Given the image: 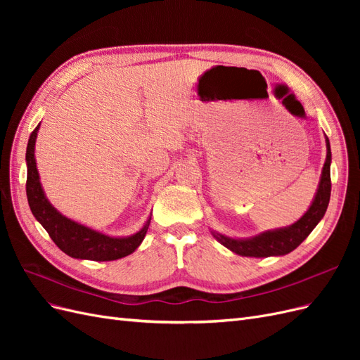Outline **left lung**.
<instances>
[{"label":"left lung","instance_id":"8db88e82","mask_svg":"<svg viewBox=\"0 0 360 360\" xmlns=\"http://www.w3.org/2000/svg\"><path fill=\"white\" fill-rule=\"evenodd\" d=\"M326 148H328V155H326V162L321 171V177L319 183V189L312 200V204L297 222H294L290 226L278 228V230L264 231L258 236L250 238H233L212 231L213 237L221 245L233 250L234 254L242 257H255V258H264V257H279L290 254L291 250L296 249L304 238H307L311 231L314 230L317 224L323 219V216L328 210L329 200H330V144L329 138L326 136Z\"/></svg>","mask_w":360,"mask_h":360}]
</instances>
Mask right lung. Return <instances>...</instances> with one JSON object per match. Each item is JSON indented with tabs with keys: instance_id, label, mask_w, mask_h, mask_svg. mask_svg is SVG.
Instances as JSON below:
<instances>
[{
	"instance_id": "right-lung-1",
	"label": "right lung",
	"mask_w": 360,
	"mask_h": 360,
	"mask_svg": "<svg viewBox=\"0 0 360 360\" xmlns=\"http://www.w3.org/2000/svg\"><path fill=\"white\" fill-rule=\"evenodd\" d=\"M40 124L32 130L27 146V198L30 209L41 226L48 231L64 254L72 258L91 261H114L130 255L144 240L151 216L141 230L127 237H111L82 224L75 222L61 214L53 207L41 189L39 171L34 158V146Z\"/></svg>"
}]
</instances>
